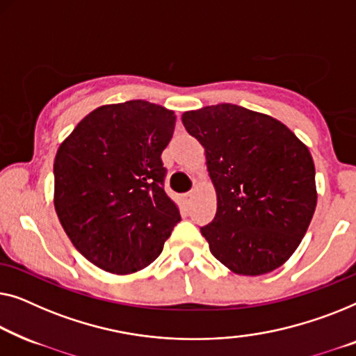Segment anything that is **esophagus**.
Instances as JSON below:
<instances>
[{
  "mask_svg": "<svg viewBox=\"0 0 356 356\" xmlns=\"http://www.w3.org/2000/svg\"><path fill=\"white\" fill-rule=\"evenodd\" d=\"M193 198H195V192H187V193H184V202L187 203V204H192Z\"/></svg>",
  "mask_w": 356,
  "mask_h": 356,
  "instance_id": "34e87169",
  "label": "esophagus"
}]
</instances>
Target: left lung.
<instances>
[{
	"label": "left lung",
	"instance_id": "8db88e82",
	"mask_svg": "<svg viewBox=\"0 0 356 356\" xmlns=\"http://www.w3.org/2000/svg\"><path fill=\"white\" fill-rule=\"evenodd\" d=\"M182 124L204 148L216 190V216L202 227L213 257L240 276L282 266L316 209L307 145L276 118L230 103L185 111Z\"/></svg>",
	"mask_w": 356,
	"mask_h": 356
}]
</instances>
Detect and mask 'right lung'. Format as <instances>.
<instances>
[{
  "label": "right lung",
  "instance_id": "add662e5",
  "mask_svg": "<svg viewBox=\"0 0 356 356\" xmlns=\"http://www.w3.org/2000/svg\"><path fill=\"white\" fill-rule=\"evenodd\" d=\"M174 127L171 109L132 99L93 109L59 145L54 209L74 247L103 271L149 266L180 221L163 187Z\"/></svg>",
  "mask_w": 356,
  "mask_h": 356
}]
</instances>
